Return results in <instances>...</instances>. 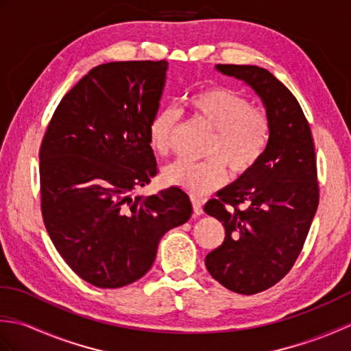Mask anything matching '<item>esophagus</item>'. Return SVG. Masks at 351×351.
Listing matches in <instances>:
<instances>
[{
	"label": "esophagus",
	"mask_w": 351,
	"mask_h": 351,
	"mask_svg": "<svg viewBox=\"0 0 351 351\" xmlns=\"http://www.w3.org/2000/svg\"><path fill=\"white\" fill-rule=\"evenodd\" d=\"M191 202H193V211H195V214H197V215H200L204 213V210H202V205H204V200L202 199H199V197H191Z\"/></svg>",
	"instance_id": "34e87169"
}]
</instances>
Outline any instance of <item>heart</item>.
Returning <instances> with one entry per match:
<instances>
[{
  "mask_svg": "<svg viewBox=\"0 0 351 351\" xmlns=\"http://www.w3.org/2000/svg\"><path fill=\"white\" fill-rule=\"evenodd\" d=\"M193 117L213 130L205 155L208 160L190 162L176 160L164 169L162 180L193 196H204L226 180V167L235 175L249 171L264 155L271 136L270 119L263 110L234 88L205 87L187 98ZM178 114L162 108L149 123V145L156 154L166 155L173 145Z\"/></svg>",
  "mask_w": 351,
  "mask_h": 351,
  "instance_id": "heart-1",
  "label": "heart"
}]
</instances>
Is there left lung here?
Masks as SVG:
<instances>
[{
	"label": "left lung",
	"instance_id": "1",
	"mask_svg": "<svg viewBox=\"0 0 351 351\" xmlns=\"http://www.w3.org/2000/svg\"><path fill=\"white\" fill-rule=\"evenodd\" d=\"M263 99L271 136L261 160L204 206L225 226V240L205 258L213 278L252 295L285 278L299 258L314 219L319 189L309 123L294 95L258 66L217 64Z\"/></svg>",
	"mask_w": 351,
	"mask_h": 351
}]
</instances>
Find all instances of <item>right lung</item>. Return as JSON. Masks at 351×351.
I'll use <instances>...</instances> for the list:
<instances>
[{
  "label": "right lung",
  "instance_id": "right-lung-1",
  "mask_svg": "<svg viewBox=\"0 0 351 351\" xmlns=\"http://www.w3.org/2000/svg\"><path fill=\"white\" fill-rule=\"evenodd\" d=\"M167 62H111L58 104L40 145V208L64 263L98 288H121L152 267L161 237L193 206L181 189L132 196L156 175L149 123Z\"/></svg>",
  "mask_w": 351,
  "mask_h": 351
}]
</instances>
